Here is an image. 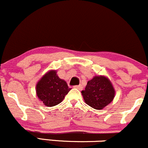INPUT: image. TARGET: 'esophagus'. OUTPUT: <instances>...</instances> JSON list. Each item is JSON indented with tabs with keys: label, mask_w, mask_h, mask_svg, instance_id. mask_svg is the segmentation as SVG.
<instances>
[{
	"label": "esophagus",
	"mask_w": 148,
	"mask_h": 148,
	"mask_svg": "<svg viewBox=\"0 0 148 148\" xmlns=\"http://www.w3.org/2000/svg\"><path fill=\"white\" fill-rule=\"evenodd\" d=\"M74 88H77V89H79V90H82V86L80 84V85L74 86Z\"/></svg>",
	"instance_id": "34e87169"
}]
</instances>
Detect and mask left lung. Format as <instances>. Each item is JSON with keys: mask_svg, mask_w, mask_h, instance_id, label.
Listing matches in <instances>:
<instances>
[{"mask_svg": "<svg viewBox=\"0 0 148 148\" xmlns=\"http://www.w3.org/2000/svg\"><path fill=\"white\" fill-rule=\"evenodd\" d=\"M82 93L87 105L96 110H101L112 101L115 91L108 78L98 76L88 82Z\"/></svg>", "mask_w": 148, "mask_h": 148, "instance_id": "left-lung-1", "label": "left lung"}]
</instances>
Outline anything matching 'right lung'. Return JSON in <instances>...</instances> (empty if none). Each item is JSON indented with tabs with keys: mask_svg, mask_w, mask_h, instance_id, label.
<instances>
[{
	"mask_svg": "<svg viewBox=\"0 0 148 148\" xmlns=\"http://www.w3.org/2000/svg\"><path fill=\"white\" fill-rule=\"evenodd\" d=\"M70 90L65 81L58 77L56 71H48L36 84L37 96L48 107L60 103Z\"/></svg>",
	"mask_w": 148,
	"mask_h": 148,
	"instance_id": "1",
	"label": "right lung"
}]
</instances>
